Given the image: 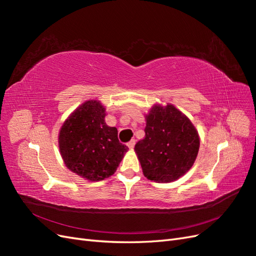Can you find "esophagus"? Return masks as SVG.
I'll return each instance as SVG.
<instances>
[{"label":"esophagus","mask_w":256,"mask_h":256,"mask_svg":"<svg viewBox=\"0 0 256 256\" xmlns=\"http://www.w3.org/2000/svg\"><path fill=\"white\" fill-rule=\"evenodd\" d=\"M136 140H134V138H132V140H131V141H129L128 143H127V145H128V147H129V148H131V150H132L134 148V145H136Z\"/></svg>","instance_id":"34e87169"}]
</instances>
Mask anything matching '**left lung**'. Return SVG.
Masks as SVG:
<instances>
[{"label":"left lung","mask_w":256,"mask_h":256,"mask_svg":"<svg viewBox=\"0 0 256 256\" xmlns=\"http://www.w3.org/2000/svg\"><path fill=\"white\" fill-rule=\"evenodd\" d=\"M145 138L134 150L150 180L170 182L188 172L196 159L200 138L190 120L172 104L152 108Z\"/></svg>","instance_id":"obj_1"}]
</instances>
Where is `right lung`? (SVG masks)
I'll use <instances>...</instances> for the list:
<instances>
[{
    "mask_svg": "<svg viewBox=\"0 0 256 256\" xmlns=\"http://www.w3.org/2000/svg\"><path fill=\"white\" fill-rule=\"evenodd\" d=\"M104 108L97 100L85 102L62 126L58 145L66 166L90 182L114 174L128 147L118 129L104 122Z\"/></svg>",
    "mask_w": 256,
    "mask_h": 256,
    "instance_id": "right-lung-1",
    "label": "right lung"
}]
</instances>
